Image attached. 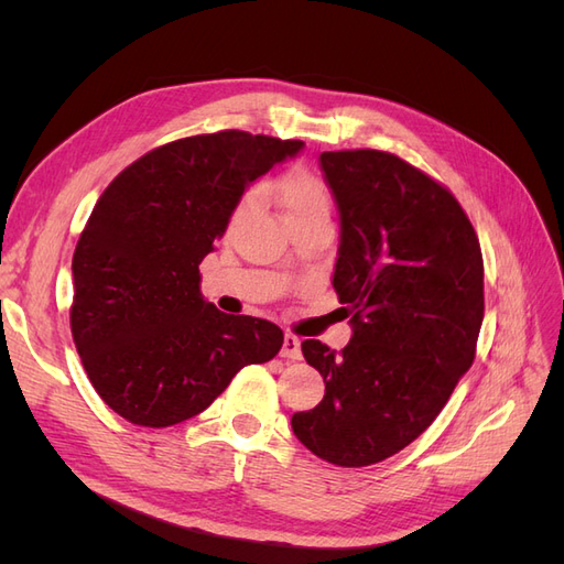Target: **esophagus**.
<instances>
[{"label": "esophagus", "instance_id": "1", "mask_svg": "<svg viewBox=\"0 0 564 564\" xmlns=\"http://www.w3.org/2000/svg\"><path fill=\"white\" fill-rule=\"evenodd\" d=\"M282 357H289V360H301V340L294 334H284V344L280 350Z\"/></svg>", "mask_w": 564, "mask_h": 564}]
</instances>
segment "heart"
Segmentation results:
<instances>
[{"label":"heart","mask_w":564,"mask_h":564,"mask_svg":"<svg viewBox=\"0 0 564 564\" xmlns=\"http://www.w3.org/2000/svg\"><path fill=\"white\" fill-rule=\"evenodd\" d=\"M265 193L278 199L289 226L305 224V220H329L332 195L324 181L308 172V169H292V172L282 174L280 178L265 183ZM253 193L240 197L230 214V228L240 224L253 209Z\"/></svg>","instance_id":"heart-1"}]
</instances>
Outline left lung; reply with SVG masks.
I'll return each mask as SVG.
<instances>
[{"label":"left lung","instance_id":"1","mask_svg":"<svg viewBox=\"0 0 564 564\" xmlns=\"http://www.w3.org/2000/svg\"><path fill=\"white\" fill-rule=\"evenodd\" d=\"M319 166L340 214L334 289L352 338L340 352L303 340L324 398L292 429L315 456L362 468L429 429L473 365L485 265L458 199L421 169L369 148L322 152Z\"/></svg>","mask_w":564,"mask_h":564}]
</instances>
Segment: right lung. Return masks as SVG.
I'll use <instances>...</instances> for the list:
<instances>
[{
	"label": "right lung",
	"instance_id": "obj_1",
	"mask_svg": "<svg viewBox=\"0 0 564 564\" xmlns=\"http://www.w3.org/2000/svg\"><path fill=\"white\" fill-rule=\"evenodd\" d=\"M301 148L237 129L187 135L145 152L98 197L73 256L70 329L112 412L166 429L280 352L278 324L202 299L199 263L245 187Z\"/></svg>",
	"mask_w": 564,
	"mask_h": 564
}]
</instances>
